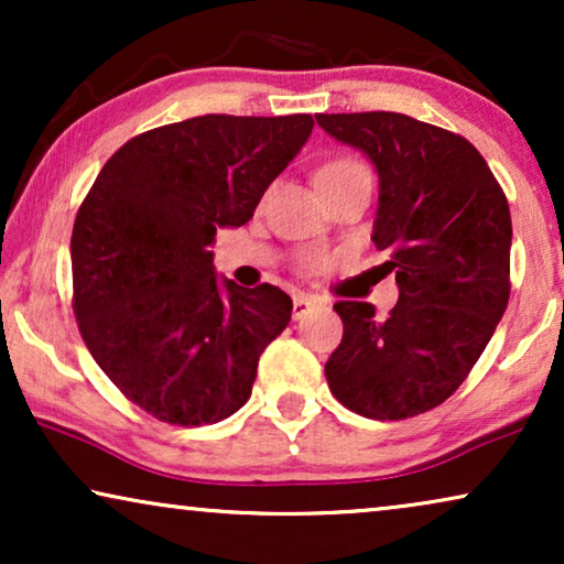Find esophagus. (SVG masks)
<instances>
[{
  "label": "esophagus",
  "mask_w": 564,
  "mask_h": 564,
  "mask_svg": "<svg viewBox=\"0 0 564 564\" xmlns=\"http://www.w3.org/2000/svg\"><path fill=\"white\" fill-rule=\"evenodd\" d=\"M321 305V297H313V295H295L292 297V318L300 321L305 318L307 313L315 311V307Z\"/></svg>",
  "instance_id": "34e87169"
}]
</instances>
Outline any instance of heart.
<instances>
[{
    "label": "heart",
    "mask_w": 564,
    "mask_h": 564,
    "mask_svg": "<svg viewBox=\"0 0 564 564\" xmlns=\"http://www.w3.org/2000/svg\"><path fill=\"white\" fill-rule=\"evenodd\" d=\"M359 172H367V169L357 159H351V156L330 159L328 164H323L318 169V184L330 182V180H341V176H351V174H359Z\"/></svg>",
    "instance_id": "obj_1"
}]
</instances>
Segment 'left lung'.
<instances>
[{
    "label": "left lung",
    "instance_id": "left-lung-1",
    "mask_svg": "<svg viewBox=\"0 0 564 564\" xmlns=\"http://www.w3.org/2000/svg\"><path fill=\"white\" fill-rule=\"evenodd\" d=\"M372 161V241L390 253L398 305L338 300L344 338L326 361L338 403L375 421L442 405L480 359L511 295V210L467 138L400 112L315 115Z\"/></svg>",
    "mask_w": 564,
    "mask_h": 564
}]
</instances>
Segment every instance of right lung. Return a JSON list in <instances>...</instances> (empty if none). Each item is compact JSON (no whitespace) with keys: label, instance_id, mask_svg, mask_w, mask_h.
<instances>
[{"label":"right lung","instance_id":"1","mask_svg":"<svg viewBox=\"0 0 564 564\" xmlns=\"http://www.w3.org/2000/svg\"><path fill=\"white\" fill-rule=\"evenodd\" d=\"M311 115H203L130 138L97 174L72 234L74 315L102 372L172 426L234 415L261 351L288 328L274 284L218 280L220 228L251 220L297 156Z\"/></svg>","mask_w":564,"mask_h":564}]
</instances>
